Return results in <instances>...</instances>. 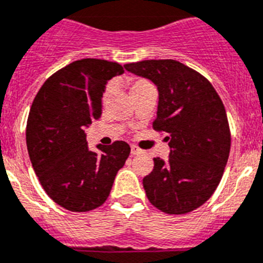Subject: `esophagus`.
<instances>
[{"mask_svg":"<svg viewBox=\"0 0 263 263\" xmlns=\"http://www.w3.org/2000/svg\"><path fill=\"white\" fill-rule=\"evenodd\" d=\"M143 154V149L138 147V145H131V155H140Z\"/></svg>","mask_w":263,"mask_h":263,"instance_id":"34e87169","label":"esophagus"}]
</instances>
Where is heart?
<instances>
[{"instance_id": "obj_1", "label": "heart", "mask_w": 263, "mask_h": 263, "mask_svg": "<svg viewBox=\"0 0 263 263\" xmlns=\"http://www.w3.org/2000/svg\"><path fill=\"white\" fill-rule=\"evenodd\" d=\"M127 86H128L131 95H134V93L139 92V91L141 90H144V88L154 87V86L151 84V82L147 81V79H144V78H135V77L128 78V79H127ZM111 90H112V83H109L106 87V90H104L103 102H107V100H108Z\"/></svg>"}]
</instances>
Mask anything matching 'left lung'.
I'll use <instances>...</instances> for the list:
<instances>
[{
    "instance_id": "obj_1",
    "label": "left lung",
    "mask_w": 263,
    "mask_h": 263,
    "mask_svg": "<svg viewBox=\"0 0 263 263\" xmlns=\"http://www.w3.org/2000/svg\"><path fill=\"white\" fill-rule=\"evenodd\" d=\"M159 90L154 129L165 132L170 159L155 157L143 179L148 200L168 214H185L205 204L221 181L230 152V129L222 100L206 78L173 59L124 65Z\"/></svg>"
}]
</instances>
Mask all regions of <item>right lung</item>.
Returning a JSON list of instances; mask_svg holds the SVG:
<instances>
[{
    "label": "right lung",
    "mask_w": 263,
    "mask_h": 263,
    "mask_svg": "<svg viewBox=\"0 0 263 263\" xmlns=\"http://www.w3.org/2000/svg\"><path fill=\"white\" fill-rule=\"evenodd\" d=\"M124 72L116 62L86 58L51 75L31 104L26 144L34 172L50 198L71 212L104 204L118 171L128 159L125 141L102 152L88 149L84 128L102 115L107 81Z\"/></svg>",
    "instance_id": "1"
}]
</instances>
